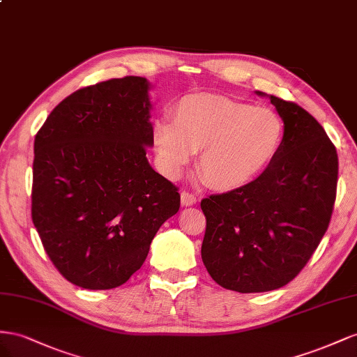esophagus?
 Listing matches in <instances>:
<instances>
[{"label":"esophagus","mask_w":357,"mask_h":357,"mask_svg":"<svg viewBox=\"0 0 357 357\" xmlns=\"http://www.w3.org/2000/svg\"><path fill=\"white\" fill-rule=\"evenodd\" d=\"M197 202V197L195 195H191L188 191H182L181 192V203L182 206H192Z\"/></svg>","instance_id":"34e87169"}]
</instances>
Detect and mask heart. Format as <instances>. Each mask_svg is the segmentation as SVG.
I'll return each instance as SVG.
<instances>
[{
    "mask_svg": "<svg viewBox=\"0 0 357 357\" xmlns=\"http://www.w3.org/2000/svg\"><path fill=\"white\" fill-rule=\"evenodd\" d=\"M282 131L281 118L268 107L197 94L179 101L173 122H155L154 144L166 175H178L200 149L197 167L203 179L217 188H236L277 155Z\"/></svg>",
    "mask_w": 357,
    "mask_h": 357,
    "instance_id": "b5f03b06",
    "label": "heart"
}]
</instances>
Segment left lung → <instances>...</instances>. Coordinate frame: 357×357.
Returning <instances> with one entry per match:
<instances>
[{"mask_svg":"<svg viewBox=\"0 0 357 357\" xmlns=\"http://www.w3.org/2000/svg\"><path fill=\"white\" fill-rule=\"evenodd\" d=\"M269 97L284 122L277 155L250 184L203 199L202 260L212 280L239 293L280 289L303 269L329 227L338 155L301 106Z\"/></svg>","mask_w":357,"mask_h":357,"instance_id":"1","label":"left lung"}]
</instances>
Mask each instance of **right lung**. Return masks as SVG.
<instances>
[{"mask_svg": "<svg viewBox=\"0 0 357 357\" xmlns=\"http://www.w3.org/2000/svg\"><path fill=\"white\" fill-rule=\"evenodd\" d=\"M151 88L127 76L79 89L36 136L33 222L55 268L82 289L128 281L179 209L178 188L146 158Z\"/></svg>", "mask_w": 357, "mask_h": 357, "instance_id": "1", "label": "right lung"}]
</instances>
